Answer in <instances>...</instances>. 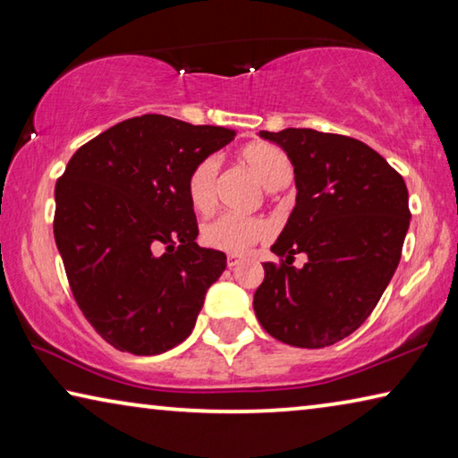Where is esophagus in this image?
<instances>
[{"instance_id": "esophagus-1", "label": "esophagus", "mask_w": 458, "mask_h": 458, "mask_svg": "<svg viewBox=\"0 0 458 458\" xmlns=\"http://www.w3.org/2000/svg\"><path fill=\"white\" fill-rule=\"evenodd\" d=\"M240 262V257H236V254H228V267L234 268Z\"/></svg>"}]
</instances>
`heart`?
Returning a JSON list of instances; mask_svg holds the SVG:
<instances>
[{
  "mask_svg": "<svg viewBox=\"0 0 458 458\" xmlns=\"http://www.w3.org/2000/svg\"><path fill=\"white\" fill-rule=\"evenodd\" d=\"M240 159L257 174L262 185L268 190H278L289 185L293 180V161L281 147L267 141H254L240 149ZM185 193L196 212H210L218 193V159L208 155L190 169L185 177ZM270 226L259 216L220 214L214 220L206 222L201 228V240L206 246L216 250L242 254L252 244L267 240Z\"/></svg>",
  "mask_w": 458,
  "mask_h": 458,
  "instance_id": "obj_1",
  "label": "heart"
}]
</instances>
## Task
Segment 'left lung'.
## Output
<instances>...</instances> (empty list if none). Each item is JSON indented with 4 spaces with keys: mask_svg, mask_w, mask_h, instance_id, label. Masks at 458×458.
I'll use <instances>...</instances> for the list:
<instances>
[{
    "mask_svg": "<svg viewBox=\"0 0 458 458\" xmlns=\"http://www.w3.org/2000/svg\"><path fill=\"white\" fill-rule=\"evenodd\" d=\"M294 167L297 206L270 246L254 293L262 327L286 345L337 344L374 311L396 270L410 224L408 190L396 169L358 139L315 129L260 131ZM303 251V269L292 267Z\"/></svg>",
    "mask_w": 458,
    "mask_h": 458,
    "instance_id": "obj_1",
    "label": "left lung"
}]
</instances>
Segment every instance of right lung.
<instances>
[{"instance_id": "add662e5", "label": "right lung", "mask_w": 458, "mask_h": 458, "mask_svg": "<svg viewBox=\"0 0 458 458\" xmlns=\"http://www.w3.org/2000/svg\"><path fill=\"white\" fill-rule=\"evenodd\" d=\"M234 135L143 114L84 143L58 177L54 238L68 284L114 350L155 355L191 333L226 254L198 246L185 177Z\"/></svg>"}]
</instances>
